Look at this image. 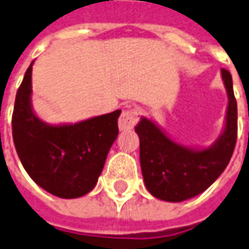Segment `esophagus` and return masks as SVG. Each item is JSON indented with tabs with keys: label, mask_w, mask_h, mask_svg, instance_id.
Instances as JSON below:
<instances>
[{
	"label": "esophagus",
	"mask_w": 249,
	"mask_h": 249,
	"mask_svg": "<svg viewBox=\"0 0 249 249\" xmlns=\"http://www.w3.org/2000/svg\"><path fill=\"white\" fill-rule=\"evenodd\" d=\"M139 121V113L136 109H128L121 113L119 119L120 130H129L132 129Z\"/></svg>",
	"instance_id": "esophagus-1"
}]
</instances>
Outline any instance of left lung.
Instances as JSON below:
<instances>
[{"mask_svg": "<svg viewBox=\"0 0 249 249\" xmlns=\"http://www.w3.org/2000/svg\"><path fill=\"white\" fill-rule=\"evenodd\" d=\"M221 76L228 94L225 128L208 148H190L174 142L152 120L145 117L136 125L142 178L154 197L167 202L196 197L206 190L228 166L237 139V104L231 72L222 69Z\"/></svg>", "mask_w": 249, "mask_h": 249, "instance_id": "8db88e82", "label": "left lung"}]
</instances>
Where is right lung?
<instances>
[{
	"label": "right lung",
	"instance_id": "right-lung-1",
	"mask_svg": "<svg viewBox=\"0 0 249 249\" xmlns=\"http://www.w3.org/2000/svg\"><path fill=\"white\" fill-rule=\"evenodd\" d=\"M32 64L17 90L12 116L17 155L41 189L59 198L82 197L97 185L119 135L121 110L75 124H47L32 109Z\"/></svg>",
	"mask_w": 249,
	"mask_h": 249
}]
</instances>
